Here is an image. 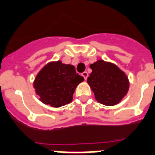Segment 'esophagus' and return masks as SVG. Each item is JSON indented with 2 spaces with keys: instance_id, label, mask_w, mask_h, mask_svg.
I'll return each mask as SVG.
<instances>
[{
  "instance_id": "34e87169",
  "label": "esophagus",
  "mask_w": 155,
  "mask_h": 155,
  "mask_svg": "<svg viewBox=\"0 0 155 155\" xmlns=\"http://www.w3.org/2000/svg\"><path fill=\"white\" fill-rule=\"evenodd\" d=\"M82 76L84 78V80H87V78H88V72H87V71H84V72L82 73Z\"/></svg>"
}]
</instances>
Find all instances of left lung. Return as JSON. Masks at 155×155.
<instances>
[{
    "label": "left lung",
    "mask_w": 155,
    "mask_h": 155,
    "mask_svg": "<svg viewBox=\"0 0 155 155\" xmlns=\"http://www.w3.org/2000/svg\"><path fill=\"white\" fill-rule=\"evenodd\" d=\"M90 68L92 72L87 82L97 101L105 106L120 103L129 88L126 74L116 65L103 60L91 64Z\"/></svg>",
    "instance_id": "1"
}]
</instances>
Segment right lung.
<instances>
[{
	"mask_svg": "<svg viewBox=\"0 0 155 155\" xmlns=\"http://www.w3.org/2000/svg\"><path fill=\"white\" fill-rule=\"evenodd\" d=\"M84 80L74 66L58 61L49 62L40 71L33 86L44 104L60 107L71 102L75 88Z\"/></svg>",
	"mask_w": 155,
	"mask_h": 155,
	"instance_id": "1",
	"label": "right lung"
}]
</instances>
